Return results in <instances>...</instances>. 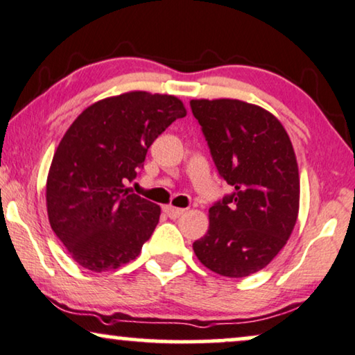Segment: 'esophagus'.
I'll return each mask as SVG.
<instances>
[{
  "label": "esophagus",
  "mask_w": 355,
  "mask_h": 355,
  "mask_svg": "<svg viewBox=\"0 0 355 355\" xmlns=\"http://www.w3.org/2000/svg\"><path fill=\"white\" fill-rule=\"evenodd\" d=\"M165 212H166V216L170 217V219H179V217H181L184 212H185V209L174 208V206L168 205V206H165Z\"/></svg>",
  "instance_id": "obj_1"
}]
</instances>
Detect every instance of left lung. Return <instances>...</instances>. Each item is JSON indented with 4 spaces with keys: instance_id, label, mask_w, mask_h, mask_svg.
I'll return each instance as SVG.
<instances>
[{
    "instance_id": "obj_1",
    "label": "left lung",
    "mask_w": 355,
    "mask_h": 355,
    "mask_svg": "<svg viewBox=\"0 0 355 355\" xmlns=\"http://www.w3.org/2000/svg\"><path fill=\"white\" fill-rule=\"evenodd\" d=\"M220 176L234 192L209 208V228L193 243L206 268L246 277L286 246L300 209L297 157L270 111L233 98L192 100Z\"/></svg>"
}]
</instances>
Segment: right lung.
<instances>
[{
	"instance_id": "1",
	"label": "right lung",
	"mask_w": 355,
	"mask_h": 355,
	"mask_svg": "<svg viewBox=\"0 0 355 355\" xmlns=\"http://www.w3.org/2000/svg\"><path fill=\"white\" fill-rule=\"evenodd\" d=\"M185 116L178 96L133 90L85 107L63 135L47 174V216L85 270L128 263L154 233L160 206L132 193L127 182L159 135Z\"/></svg>"
}]
</instances>
